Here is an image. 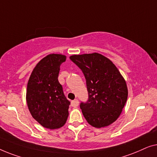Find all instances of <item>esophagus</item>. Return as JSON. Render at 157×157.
Returning <instances> with one entry per match:
<instances>
[{
	"instance_id": "esophagus-1",
	"label": "esophagus",
	"mask_w": 157,
	"mask_h": 157,
	"mask_svg": "<svg viewBox=\"0 0 157 157\" xmlns=\"http://www.w3.org/2000/svg\"><path fill=\"white\" fill-rule=\"evenodd\" d=\"M79 105V101L78 100H75L71 101V106L73 107H76Z\"/></svg>"
}]
</instances>
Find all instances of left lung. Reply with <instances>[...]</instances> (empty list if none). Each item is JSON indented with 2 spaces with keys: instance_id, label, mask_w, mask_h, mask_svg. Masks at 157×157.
Returning <instances> with one entry per match:
<instances>
[{
  "instance_id": "1",
  "label": "left lung",
  "mask_w": 157,
  "mask_h": 157,
  "mask_svg": "<svg viewBox=\"0 0 157 157\" xmlns=\"http://www.w3.org/2000/svg\"><path fill=\"white\" fill-rule=\"evenodd\" d=\"M70 59L82 71L86 79L88 100L80 109L92 127H107L115 122L128 97L127 84L113 63L97 53L74 55Z\"/></svg>"
}]
</instances>
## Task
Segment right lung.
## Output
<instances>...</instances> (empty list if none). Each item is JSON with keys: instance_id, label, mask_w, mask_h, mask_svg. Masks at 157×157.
<instances>
[{"instance_id": "right-lung-1", "label": "right lung", "mask_w": 157, "mask_h": 157, "mask_svg": "<svg viewBox=\"0 0 157 157\" xmlns=\"http://www.w3.org/2000/svg\"><path fill=\"white\" fill-rule=\"evenodd\" d=\"M66 56L50 54L37 64L29 78L26 101L29 111L37 122L50 129L65 124L70 101L58 81L59 67Z\"/></svg>"}]
</instances>
